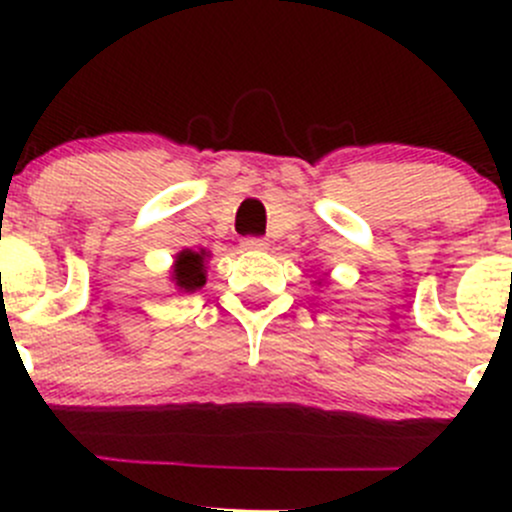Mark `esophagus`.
<instances>
[{
  "label": "esophagus",
  "instance_id": "1",
  "mask_svg": "<svg viewBox=\"0 0 512 512\" xmlns=\"http://www.w3.org/2000/svg\"><path fill=\"white\" fill-rule=\"evenodd\" d=\"M240 245H242V250L260 252V250H267V245H270V242H267L265 237H245V240H242Z\"/></svg>",
  "mask_w": 512,
  "mask_h": 512
}]
</instances>
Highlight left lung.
<instances>
[{"instance_id":"obj_1","label":"left lung","mask_w":512,"mask_h":512,"mask_svg":"<svg viewBox=\"0 0 512 512\" xmlns=\"http://www.w3.org/2000/svg\"><path fill=\"white\" fill-rule=\"evenodd\" d=\"M317 285H319V282H317Z\"/></svg>"}]
</instances>
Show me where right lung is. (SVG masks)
Listing matches in <instances>:
<instances>
[{"instance_id":"right-lung-1","label":"right lung","mask_w":512,"mask_h":512,"mask_svg":"<svg viewBox=\"0 0 512 512\" xmlns=\"http://www.w3.org/2000/svg\"><path fill=\"white\" fill-rule=\"evenodd\" d=\"M208 260L210 250L200 247V250H180L175 255L173 265H170V282H173L178 292H198L208 280Z\"/></svg>"}]
</instances>
